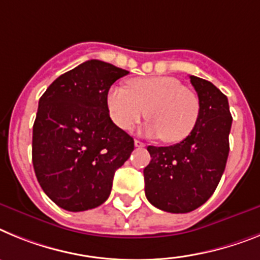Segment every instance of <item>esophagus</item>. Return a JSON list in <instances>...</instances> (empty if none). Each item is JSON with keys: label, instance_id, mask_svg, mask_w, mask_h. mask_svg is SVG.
Wrapping results in <instances>:
<instances>
[{"label": "esophagus", "instance_id": "34e87169", "mask_svg": "<svg viewBox=\"0 0 260 260\" xmlns=\"http://www.w3.org/2000/svg\"><path fill=\"white\" fill-rule=\"evenodd\" d=\"M135 146L136 148H143V146H145V144L143 141H140V140H135Z\"/></svg>", "mask_w": 260, "mask_h": 260}]
</instances>
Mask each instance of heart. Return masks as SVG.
<instances>
[{
  "instance_id": "heart-1",
  "label": "heart",
  "mask_w": 260,
  "mask_h": 260,
  "mask_svg": "<svg viewBox=\"0 0 260 260\" xmlns=\"http://www.w3.org/2000/svg\"><path fill=\"white\" fill-rule=\"evenodd\" d=\"M107 110L120 129H132L141 117H148L145 133L175 144L191 135L200 115V102L192 90L173 77H148L128 81V90H108Z\"/></svg>"
}]
</instances>
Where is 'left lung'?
<instances>
[{"instance_id":"obj_1","label":"left lung","mask_w":260,"mask_h":260,"mask_svg":"<svg viewBox=\"0 0 260 260\" xmlns=\"http://www.w3.org/2000/svg\"><path fill=\"white\" fill-rule=\"evenodd\" d=\"M200 115L187 139L171 146H148L144 169L150 204L170 213H187L204 204L217 187L229 155L232 115L226 95L213 83L189 76Z\"/></svg>"}]
</instances>
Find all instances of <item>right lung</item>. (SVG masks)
I'll list each match as a JSON object with an SVG mask.
<instances>
[{"label": "right lung", "mask_w": 260, "mask_h": 260, "mask_svg": "<svg viewBox=\"0 0 260 260\" xmlns=\"http://www.w3.org/2000/svg\"><path fill=\"white\" fill-rule=\"evenodd\" d=\"M128 71L87 60L61 74L40 96L32 128V165L40 187L62 209L99 207L110 196L115 171L135 148L115 125L107 92Z\"/></svg>", "instance_id": "1"}]
</instances>
